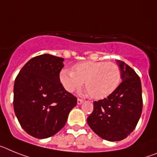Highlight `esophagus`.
I'll use <instances>...</instances> for the list:
<instances>
[{"mask_svg":"<svg viewBox=\"0 0 157 157\" xmlns=\"http://www.w3.org/2000/svg\"><path fill=\"white\" fill-rule=\"evenodd\" d=\"M83 103H84V100H82V99H77V104L80 105Z\"/></svg>","mask_w":157,"mask_h":157,"instance_id":"1","label":"esophagus"}]
</instances>
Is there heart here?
Masks as SVG:
<instances>
[{
    "label": "heart",
    "instance_id": "obj_1",
    "mask_svg": "<svg viewBox=\"0 0 157 157\" xmlns=\"http://www.w3.org/2000/svg\"><path fill=\"white\" fill-rule=\"evenodd\" d=\"M59 78L67 92H73L84 82L87 94L95 99H102L118 87L121 83V70L114 62L84 61L76 64L73 71L62 69Z\"/></svg>",
    "mask_w": 157,
    "mask_h": 157
}]
</instances>
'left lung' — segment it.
I'll list each match as a JSON object with an SVG mask.
<instances>
[{"label": "left lung", "mask_w": 157, "mask_h": 157, "mask_svg": "<svg viewBox=\"0 0 157 157\" xmlns=\"http://www.w3.org/2000/svg\"><path fill=\"white\" fill-rule=\"evenodd\" d=\"M122 83L107 98L94 102L87 118L88 126L99 137L109 141L127 137L135 129L142 111L141 80L135 71L117 60Z\"/></svg>", "instance_id": "left-lung-1"}]
</instances>
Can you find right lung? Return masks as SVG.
Here are the masks:
<instances>
[{"label":"right lung","instance_id":"add662e5","mask_svg":"<svg viewBox=\"0 0 157 157\" xmlns=\"http://www.w3.org/2000/svg\"><path fill=\"white\" fill-rule=\"evenodd\" d=\"M64 58L45 54L29 60L14 83L13 106L20 126L29 135L44 139L65 126L77 99L61 84Z\"/></svg>","mask_w":157,"mask_h":157}]
</instances>
